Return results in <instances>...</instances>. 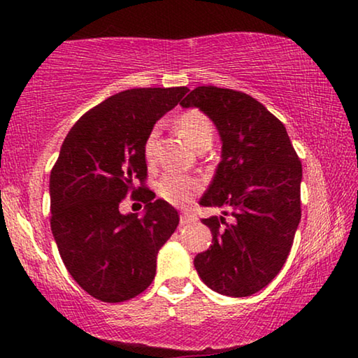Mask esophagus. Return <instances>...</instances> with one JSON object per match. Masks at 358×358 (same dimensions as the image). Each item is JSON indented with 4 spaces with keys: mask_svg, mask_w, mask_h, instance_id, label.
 Segmentation results:
<instances>
[{
    "mask_svg": "<svg viewBox=\"0 0 358 358\" xmlns=\"http://www.w3.org/2000/svg\"><path fill=\"white\" fill-rule=\"evenodd\" d=\"M195 220H197V218H195L194 215H190V213L180 215V224H190V223H194Z\"/></svg>",
    "mask_w": 358,
    "mask_h": 358,
    "instance_id": "1",
    "label": "esophagus"
}]
</instances>
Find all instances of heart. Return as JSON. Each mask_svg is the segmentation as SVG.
I'll use <instances>...</instances> for the list:
<instances>
[{
    "label": "heart",
    "mask_w": 358,
    "mask_h": 358,
    "mask_svg": "<svg viewBox=\"0 0 358 358\" xmlns=\"http://www.w3.org/2000/svg\"><path fill=\"white\" fill-rule=\"evenodd\" d=\"M176 129L194 148H199L203 143H212L213 140V124L202 110L189 109L182 112L176 120ZM158 140V127L150 130L143 143L145 159L151 163L155 158V146ZM158 194L161 199L173 205H185L199 192L200 184L197 179L178 173H166L158 180Z\"/></svg>",
    "instance_id": "b5f03b06"
}]
</instances>
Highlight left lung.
Instances as JSON below:
<instances>
[{"mask_svg":"<svg viewBox=\"0 0 358 358\" xmlns=\"http://www.w3.org/2000/svg\"><path fill=\"white\" fill-rule=\"evenodd\" d=\"M180 106L199 107L222 138V161L200 205L233 217L202 220L213 244L194 266L213 292L249 296L275 278L290 254L301 218V161L282 122L249 94L199 86Z\"/></svg>","mask_w":358,"mask_h":358,"instance_id":"obj_1","label":"left lung"}]
</instances>
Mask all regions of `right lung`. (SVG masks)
I'll list each match as a JSON object with an SVG mask.
<instances>
[{
	"label": "right lung",
	"instance_id": "add662e5",
	"mask_svg": "<svg viewBox=\"0 0 358 358\" xmlns=\"http://www.w3.org/2000/svg\"><path fill=\"white\" fill-rule=\"evenodd\" d=\"M187 91H122L87 110L63 141L50 173V227L66 271L97 300L120 303L145 292L158 251L178 228V210L145 187L143 143ZM129 193L145 203L143 217L120 213Z\"/></svg>",
	"mask_w": 358,
	"mask_h": 358
}]
</instances>
